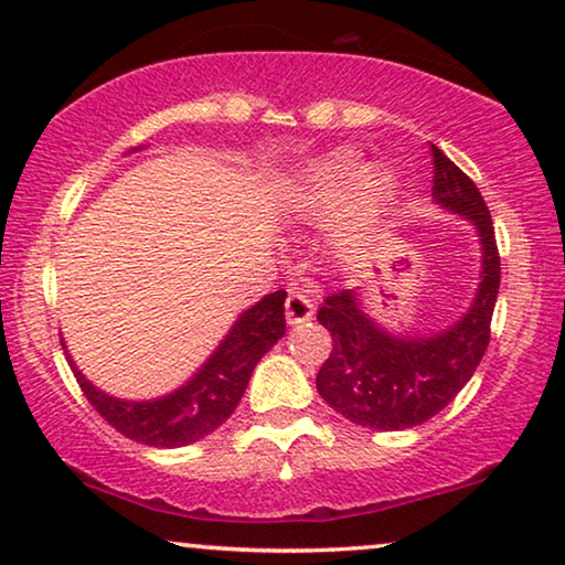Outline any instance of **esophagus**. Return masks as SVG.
<instances>
[{"label": "esophagus", "instance_id": "esophagus-1", "mask_svg": "<svg viewBox=\"0 0 565 565\" xmlns=\"http://www.w3.org/2000/svg\"><path fill=\"white\" fill-rule=\"evenodd\" d=\"M313 316V306L303 292L298 288L288 290V300H285V319H288L290 327H298V323L308 321Z\"/></svg>", "mask_w": 565, "mask_h": 565}]
</instances>
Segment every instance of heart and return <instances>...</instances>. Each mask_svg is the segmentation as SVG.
Returning <instances> with one entry per match:
<instances>
[{
	"instance_id": "obj_1",
	"label": "heart",
	"mask_w": 565,
	"mask_h": 565,
	"mask_svg": "<svg viewBox=\"0 0 565 565\" xmlns=\"http://www.w3.org/2000/svg\"><path fill=\"white\" fill-rule=\"evenodd\" d=\"M358 190L362 203L375 205L388 195V177L381 172L362 174V167L347 153H337L308 169L298 188V203L308 211H331Z\"/></svg>"
}]
</instances>
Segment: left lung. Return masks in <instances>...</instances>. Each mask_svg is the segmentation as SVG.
Segmentation results:
<instances>
[{
  "instance_id": "left-lung-1",
  "label": "left lung",
  "mask_w": 565,
  "mask_h": 565,
  "mask_svg": "<svg viewBox=\"0 0 565 565\" xmlns=\"http://www.w3.org/2000/svg\"><path fill=\"white\" fill-rule=\"evenodd\" d=\"M429 146L431 195L473 221L483 244L481 285L470 311L443 334L424 339L377 329L360 311L354 290L331 292L316 316L331 334V352L316 375L321 398L344 419L381 431L419 427L458 396L489 347L499 296L501 257L483 195L455 161Z\"/></svg>"
}]
</instances>
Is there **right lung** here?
Segmentation results:
<instances>
[{"label":"right lung","mask_w":565,"mask_h":565,"mask_svg":"<svg viewBox=\"0 0 565 565\" xmlns=\"http://www.w3.org/2000/svg\"><path fill=\"white\" fill-rule=\"evenodd\" d=\"M285 334V290H275L238 316L203 370L172 396L157 401H118L97 391L74 367L76 383L95 412L134 443L149 447H182L211 435L234 414L249 377L277 339Z\"/></svg>","instance_id":"add662e5"}]
</instances>
